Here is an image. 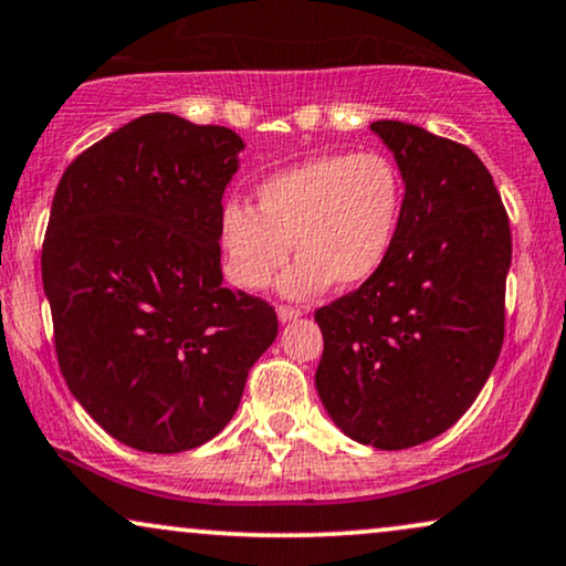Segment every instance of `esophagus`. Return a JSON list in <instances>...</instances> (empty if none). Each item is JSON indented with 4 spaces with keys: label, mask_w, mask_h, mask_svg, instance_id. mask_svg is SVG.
I'll list each match as a JSON object with an SVG mask.
<instances>
[{
    "label": "esophagus",
    "mask_w": 566,
    "mask_h": 566,
    "mask_svg": "<svg viewBox=\"0 0 566 566\" xmlns=\"http://www.w3.org/2000/svg\"><path fill=\"white\" fill-rule=\"evenodd\" d=\"M276 316H279V321H282V324H287V321H295V318L303 316V311H300V307H292V305H279Z\"/></svg>",
    "instance_id": "1"
}]
</instances>
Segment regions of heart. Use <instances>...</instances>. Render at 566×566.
<instances>
[{
    "mask_svg": "<svg viewBox=\"0 0 566 566\" xmlns=\"http://www.w3.org/2000/svg\"><path fill=\"white\" fill-rule=\"evenodd\" d=\"M405 209V182L386 154H321L274 171L255 188V209L227 203L219 219L227 276L261 290L282 269L290 242L297 261L279 282L287 297H313L334 282L357 290L384 269Z\"/></svg>",
    "mask_w": 566,
    "mask_h": 566,
    "instance_id": "heart-1",
    "label": "heart"
}]
</instances>
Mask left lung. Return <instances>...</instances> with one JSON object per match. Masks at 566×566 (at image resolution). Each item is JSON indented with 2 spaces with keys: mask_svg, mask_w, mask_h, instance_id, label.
I'll list each match as a JSON object with an SVG mask.
<instances>
[{
  "mask_svg": "<svg viewBox=\"0 0 566 566\" xmlns=\"http://www.w3.org/2000/svg\"><path fill=\"white\" fill-rule=\"evenodd\" d=\"M405 182L399 232L368 284L316 311V389L349 439L410 449L452 428L504 345L512 232L485 164L418 125H370Z\"/></svg>",
  "mask_w": 566,
  "mask_h": 566,
  "instance_id": "8db88e82",
  "label": "left lung"
}]
</instances>
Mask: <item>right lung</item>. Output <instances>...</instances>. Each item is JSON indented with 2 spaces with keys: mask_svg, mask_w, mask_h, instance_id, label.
I'll return each mask as SVG.
<instances>
[{
  "mask_svg": "<svg viewBox=\"0 0 566 566\" xmlns=\"http://www.w3.org/2000/svg\"><path fill=\"white\" fill-rule=\"evenodd\" d=\"M245 143L143 114L64 169L41 276L62 376L127 447L188 452L238 410L276 339L266 300L221 284V196Z\"/></svg>",
  "mask_w": 566,
  "mask_h": 566,
  "instance_id": "obj_1",
  "label": "right lung"
}]
</instances>
